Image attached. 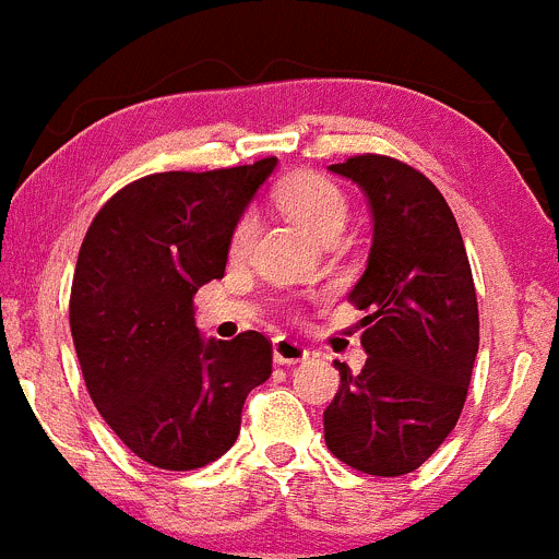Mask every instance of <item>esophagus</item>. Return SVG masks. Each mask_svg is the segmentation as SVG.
Returning a JSON list of instances; mask_svg holds the SVG:
<instances>
[{
    "instance_id": "1",
    "label": "esophagus",
    "mask_w": 559,
    "mask_h": 559,
    "mask_svg": "<svg viewBox=\"0 0 559 559\" xmlns=\"http://www.w3.org/2000/svg\"><path fill=\"white\" fill-rule=\"evenodd\" d=\"M309 358V350H306L304 344H297L295 338L278 336L273 342V361L284 364V367H292V364H300Z\"/></svg>"
}]
</instances>
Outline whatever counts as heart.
I'll return each instance as SVG.
<instances>
[{
    "label": "heart",
    "mask_w": 559,
    "mask_h": 559,
    "mask_svg": "<svg viewBox=\"0 0 559 559\" xmlns=\"http://www.w3.org/2000/svg\"><path fill=\"white\" fill-rule=\"evenodd\" d=\"M275 201L292 223L306 228L320 242L331 234H342L344 223H347V201H344L342 190L317 174H297L286 179L275 192ZM253 226L255 223L250 215H245L234 226L231 242H228L231 255H242L248 250L250 239H253Z\"/></svg>",
    "instance_id": "1"
}]
</instances>
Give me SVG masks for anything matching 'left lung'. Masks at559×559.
<instances>
[{
	"mask_svg": "<svg viewBox=\"0 0 559 559\" xmlns=\"http://www.w3.org/2000/svg\"><path fill=\"white\" fill-rule=\"evenodd\" d=\"M367 195L372 248L350 300L367 364L338 369L325 444L374 477L419 468L457 425L479 347L477 295L452 209L427 176L391 156L331 165Z\"/></svg>",
	"mask_w": 559,
	"mask_h": 559,
	"instance_id": "8db88e82",
	"label": "left lung"
}]
</instances>
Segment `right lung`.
Masks as SVG:
<instances>
[{
	"label": "right lung",
	"mask_w": 559,
	"mask_h": 559,
	"mask_svg": "<svg viewBox=\"0 0 559 559\" xmlns=\"http://www.w3.org/2000/svg\"><path fill=\"white\" fill-rule=\"evenodd\" d=\"M275 162L132 181L80 248L71 336L85 385L115 436L156 468L190 472L231 450L245 397L273 372L259 331L203 338L192 295L223 278L234 226Z\"/></svg>",
	"instance_id": "1"
}]
</instances>
